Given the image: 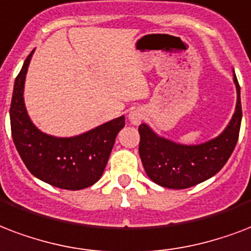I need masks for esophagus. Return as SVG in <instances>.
<instances>
[{
	"label": "esophagus",
	"instance_id": "esophagus-1",
	"mask_svg": "<svg viewBox=\"0 0 251 251\" xmlns=\"http://www.w3.org/2000/svg\"><path fill=\"white\" fill-rule=\"evenodd\" d=\"M143 114L139 110H133V112L129 113V120L133 125H139L141 121H142Z\"/></svg>",
	"mask_w": 251,
	"mask_h": 251
}]
</instances>
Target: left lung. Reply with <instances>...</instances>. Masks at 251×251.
Listing matches in <instances>:
<instances>
[{
    "mask_svg": "<svg viewBox=\"0 0 251 251\" xmlns=\"http://www.w3.org/2000/svg\"><path fill=\"white\" fill-rule=\"evenodd\" d=\"M236 110L232 120L216 138L200 145H181L160 137L146 124L139 125V156L147 176L156 184L184 189L208 180L225 166L238 141L242 109L236 75Z\"/></svg>",
    "mask_w": 251,
    "mask_h": 251,
    "instance_id": "8db88e82",
    "label": "left lung"
}]
</instances>
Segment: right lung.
I'll list each match as a JSON object with an SVG mask.
<instances>
[{
    "label": "right lung",
    "instance_id": "right-lung-1",
    "mask_svg": "<svg viewBox=\"0 0 251 251\" xmlns=\"http://www.w3.org/2000/svg\"><path fill=\"white\" fill-rule=\"evenodd\" d=\"M34 51L17 76L10 104L13 141L32 175L57 188H87L104 172L125 116L114 118L75 137H53L38 129L25 106V80Z\"/></svg>",
    "mask_w": 251,
    "mask_h": 251
}]
</instances>
